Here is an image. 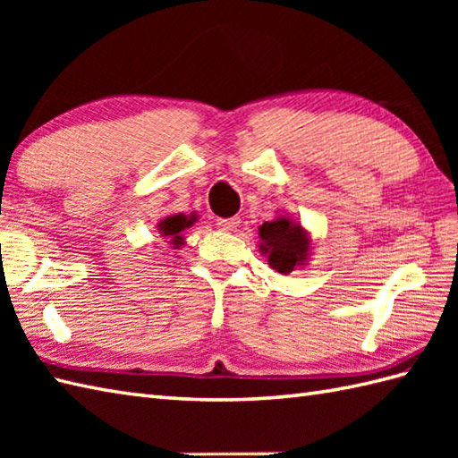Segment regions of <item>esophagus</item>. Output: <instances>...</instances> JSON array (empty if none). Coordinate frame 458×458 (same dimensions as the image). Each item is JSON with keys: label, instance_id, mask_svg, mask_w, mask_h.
Here are the masks:
<instances>
[{"label": "esophagus", "instance_id": "1", "mask_svg": "<svg viewBox=\"0 0 458 458\" xmlns=\"http://www.w3.org/2000/svg\"><path fill=\"white\" fill-rule=\"evenodd\" d=\"M218 226H220L222 230H226V232H234V230L240 226V218H238V216L220 218V220H218Z\"/></svg>", "mask_w": 458, "mask_h": 458}]
</instances>
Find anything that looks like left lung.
<instances>
[{
  "label": "left lung",
  "mask_w": 458,
  "mask_h": 458,
  "mask_svg": "<svg viewBox=\"0 0 458 458\" xmlns=\"http://www.w3.org/2000/svg\"><path fill=\"white\" fill-rule=\"evenodd\" d=\"M259 230V251L267 256V264L277 274L287 276L297 267L307 266L313 240L301 222L289 216H277L271 222H264Z\"/></svg>",
  "instance_id": "1"
}]
</instances>
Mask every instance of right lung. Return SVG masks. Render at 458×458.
<instances>
[{
	"instance_id": "add662e5",
	"label": "right lung",
	"mask_w": 458,
	"mask_h": 458,
	"mask_svg": "<svg viewBox=\"0 0 458 458\" xmlns=\"http://www.w3.org/2000/svg\"><path fill=\"white\" fill-rule=\"evenodd\" d=\"M197 218L199 216L194 212H191L189 216H187V214H173V216H167V218H163V220L157 222V230H159L161 236L169 238L173 250H179L181 246H184L182 232L191 228L192 224L197 222Z\"/></svg>"
}]
</instances>
